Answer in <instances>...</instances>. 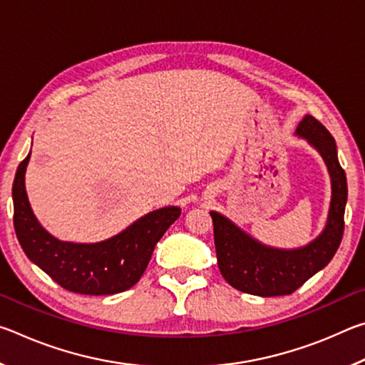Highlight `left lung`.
I'll use <instances>...</instances> for the list:
<instances>
[{
	"mask_svg": "<svg viewBox=\"0 0 365 365\" xmlns=\"http://www.w3.org/2000/svg\"><path fill=\"white\" fill-rule=\"evenodd\" d=\"M296 135L316 148L329 169L331 178L329 219L324 232L314 242L298 250H279L259 243L232 220L211 211L220 274L243 293L264 298L292 294L331 261L341 243L348 183L338 163L335 140L312 115H306L299 122Z\"/></svg>",
	"mask_w": 365,
	"mask_h": 365,
	"instance_id": "left-lung-1",
	"label": "left lung"
}]
</instances>
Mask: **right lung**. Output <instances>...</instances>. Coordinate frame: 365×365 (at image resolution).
I'll list each match as a JSON object with an SVG mask.
<instances>
[{
	"mask_svg": "<svg viewBox=\"0 0 365 365\" xmlns=\"http://www.w3.org/2000/svg\"><path fill=\"white\" fill-rule=\"evenodd\" d=\"M22 160L12 183L14 230L24 252L51 279L72 293L115 294L132 288L148 267L154 246L180 215V207H160L100 243L61 242L36 220L26 191Z\"/></svg>",
	"mask_w": 365,
	"mask_h": 365,
	"instance_id": "1",
	"label": "right lung"
}]
</instances>
